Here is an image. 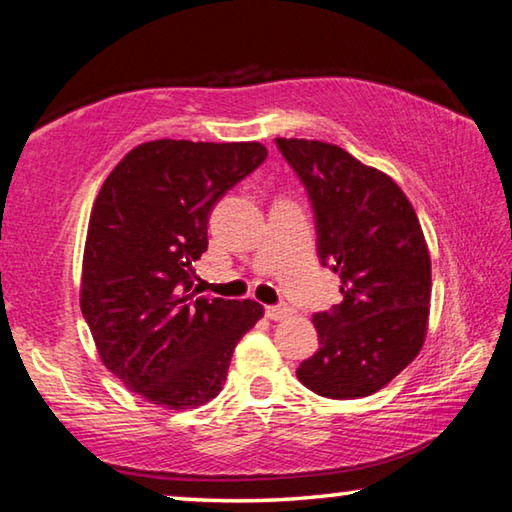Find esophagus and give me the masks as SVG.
<instances>
[{"instance_id": "1", "label": "esophagus", "mask_w": 512, "mask_h": 512, "mask_svg": "<svg viewBox=\"0 0 512 512\" xmlns=\"http://www.w3.org/2000/svg\"><path fill=\"white\" fill-rule=\"evenodd\" d=\"M266 316L271 320H282V318L291 316V309L287 305H271V307H266Z\"/></svg>"}]
</instances>
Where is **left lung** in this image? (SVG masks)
I'll return each mask as SVG.
<instances>
[{
    "label": "left lung",
    "mask_w": 512,
    "mask_h": 512,
    "mask_svg": "<svg viewBox=\"0 0 512 512\" xmlns=\"http://www.w3.org/2000/svg\"><path fill=\"white\" fill-rule=\"evenodd\" d=\"M314 207L318 257L341 277L343 302L314 316L318 350L298 366L309 391L354 400L384 388L422 350L431 259L395 180L341 146L277 137Z\"/></svg>",
    "instance_id": "left-lung-1"
}]
</instances>
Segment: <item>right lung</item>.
Wrapping results in <instances>:
<instances>
[{
    "mask_svg": "<svg viewBox=\"0 0 512 512\" xmlns=\"http://www.w3.org/2000/svg\"><path fill=\"white\" fill-rule=\"evenodd\" d=\"M266 155L259 142H146L124 155L94 201L83 318L103 366L164 409H196L219 395L239 339L264 316L255 300L196 298L192 262L207 250L214 205Z\"/></svg>",
    "mask_w": 512,
    "mask_h": 512,
    "instance_id": "right-lung-1",
    "label": "right lung"
}]
</instances>
